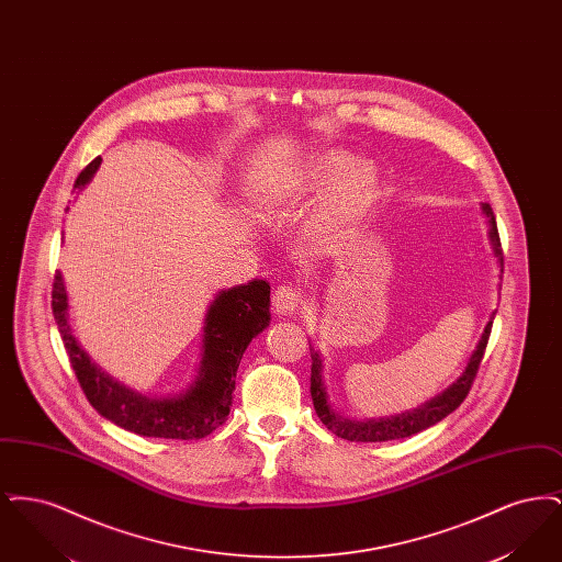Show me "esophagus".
Here are the masks:
<instances>
[{"mask_svg": "<svg viewBox=\"0 0 562 562\" xmlns=\"http://www.w3.org/2000/svg\"><path fill=\"white\" fill-rule=\"evenodd\" d=\"M271 305L278 314L282 316H291L294 312H299V307L303 305V294L296 284H282L273 291Z\"/></svg>", "mask_w": 562, "mask_h": 562, "instance_id": "34e87169", "label": "esophagus"}]
</instances>
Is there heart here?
Listing matches in <instances>:
<instances>
[{"instance_id":"b5f03b06","label":"heart","mask_w":562,"mask_h":562,"mask_svg":"<svg viewBox=\"0 0 562 562\" xmlns=\"http://www.w3.org/2000/svg\"><path fill=\"white\" fill-rule=\"evenodd\" d=\"M326 191L321 213L314 221L316 238H333L358 223L373 209L379 195V177L373 166L358 164V158L344 149H322L305 161L282 191Z\"/></svg>"}]
</instances>
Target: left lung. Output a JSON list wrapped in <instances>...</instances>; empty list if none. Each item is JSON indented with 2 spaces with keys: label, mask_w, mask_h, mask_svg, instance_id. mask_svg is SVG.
I'll return each mask as SVG.
<instances>
[{
  "label": "left lung",
  "mask_w": 562,
  "mask_h": 562,
  "mask_svg": "<svg viewBox=\"0 0 562 562\" xmlns=\"http://www.w3.org/2000/svg\"><path fill=\"white\" fill-rule=\"evenodd\" d=\"M482 211L488 216V225H491V241L495 248V255L499 257V263L504 268V250H502V240H499V232H497V221L491 204H482ZM504 271V269H502ZM491 326H493V318L484 326L479 348L474 349L468 367L463 374L454 381L453 385L442 392L440 396L431 398L426 402L424 406L415 408L413 413H402L398 417H390V419H379V422H349L339 417L326 402V390L322 383V360L318 351L310 346L312 351V401H314V408L321 417L322 424L330 429L333 434H337L344 440H351V442H385V440H396V438H406L413 436L422 429H428L429 426L442 422L447 415H451L454 408L465 401V396L472 390V383L476 379V373L481 369L482 356L484 349L488 344V335H491Z\"/></svg>",
  "instance_id": "left-lung-1"
}]
</instances>
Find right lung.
I'll use <instances>...</instances> for the list:
<instances>
[{
    "label": "right lung",
    "instance_id": "add662e5",
    "mask_svg": "<svg viewBox=\"0 0 562 562\" xmlns=\"http://www.w3.org/2000/svg\"><path fill=\"white\" fill-rule=\"evenodd\" d=\"M99 166L101 158L90 161L76 179V188H83ZM53 314L86 398L105 419L149 438L200 440L223 426L229 415L241 353L269 324V284L252 280L214 299L204 326L200 376L186 396L172 401H149L134 394L88 358L71 335L67 293L58 271L54 273Z\"/></svg>",
    "mask_w": 562,
    "mask_h": 562
}]
</instances>
